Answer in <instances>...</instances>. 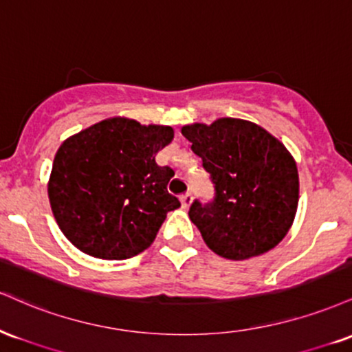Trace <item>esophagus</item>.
Segmentation results:
<instances>
[{"label": "esophagus", "mask_w": 352, "mask_h": 352, "mask_svg": "<svg viewBox=\"0 0 352 352\" xmlns=\"http://www.w3.org/2000/svg\"><path fill=\"white\" fill-rule=\"evenodd\" d=\"M179 199H181V206H183V209H188L189 206H191V202H192L191 192H184L183 196L179 197Z\"/></svg>", "instance_id": "34e87169"}]
</instances>
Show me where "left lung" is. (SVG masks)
<instances>
[{"instance_id": "1", "label": "left lung", "mask_w": 352, "mask_h": 352, "mask_svg": "<svg viewBox=\"0 0 352 352\" xmlns=\"http://www.w3.org/2000/svg\"><path fill=\"white\" fill-rule=\"evenodd\" d=\"M214 184L209 202L194 199L189 219L212 252L229 260L265 254L283 241L298 208V169L275 136L247 120L183 126Z\"/></svg>"}]
</instances>
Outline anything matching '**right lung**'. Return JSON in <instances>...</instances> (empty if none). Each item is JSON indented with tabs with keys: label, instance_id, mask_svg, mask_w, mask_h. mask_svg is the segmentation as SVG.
<instances>
[{
	"label": "right lung",
	"instance_id": "obj_1",
	"mask_svg": "<svg viewBox=\"0 0 352 352\" xmlns=\"http://www.w3.org/2000/svg\"><path fill=\"white\" fill-rule=\"evenodd\" d=\"M173 136L171 126L109 118L60 144L49 201L60 230L78 250L125 260L151 245L166 214L181 206L168 192L175 171L155 161Z\"/></svg>",
	"mask_w": 352,
	"mask_h": 352
}]
</instances>
